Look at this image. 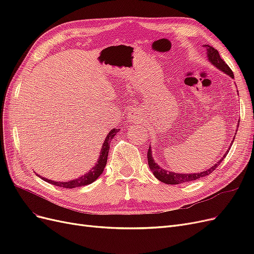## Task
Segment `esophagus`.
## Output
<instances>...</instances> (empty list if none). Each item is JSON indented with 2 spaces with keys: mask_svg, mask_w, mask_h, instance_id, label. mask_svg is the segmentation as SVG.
I'll use <instances>...</instances> for the list:
<instances>
[{
  "mask_svg": "<svg viewBox=\"0 0 254 254\" xmlns=\"http://www.w3.org/2000/svg\"><path fill=\"white\" fill-rule=\"evenodd\" d=\"M139 118H140V114H137L136 112H134V111H130L129 113H128V120L130 121V122H135L136 120H139Z\"/></svg>",
  "mask_w": 254,
  "mask_h": 254,
  "instance_id": "obj_1",
  "label": "esophagus"
}]
</instances>
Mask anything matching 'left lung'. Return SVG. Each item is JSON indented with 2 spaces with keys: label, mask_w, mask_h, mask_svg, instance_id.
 I'll return each mask as SVG.
<instances>
[{
  "label": "left lung",
  "mask_w": 254,
  "mask_h": 254,
  "mask_svg": "<svg viewBox=\"0 0 254 254\" xmlns=\"http://www.w3.org/2000/svg\"><path fill=\"white\" fill-rule=\"evenodd\" d=\"M203 48L206 49L207 60H209L215 67H217L218 70H220L221 72H224L225 74L230 76L231 78H234L233 72L231 71V68L228 66V64L225 63V61L220 58L218 51L215 50L213 47H211V45H209V44H204ZM234 139H235V137H233V141H234ZM233 141H232V143H233ZM232 143H231V145H232ZM229 149L226 151L225 155L221 157V159H219L213 166H211L210 168H207L206 171H202L200 173H193V174H182V173H174V172H171V171L163 170L162 167L158 165L155 162V160H153L151 146H149L148 153H147L148 165H149L150 171L152 172L153 175H155V177L159 181L166 183V184H180V183H184V182H190V181L200 179V178H202V177L210 175L213 171L216 170V167L221 163V161H224L225 157L228 155Z\"/></svg>",
  "instance_id": "8db88e82"
}]
</instances>
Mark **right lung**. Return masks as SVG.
<instances>
[{"mask_svg":"<svg viewBox=\"0 0 254 254\" xmlns=\"http://www.w3.org/2000/svg\"><path fill=\"white\" fill-rule=\"evenodd\" d=\"M119 131H120V129H117V128H113V129L110 130V132L107 134V136H106L104 144L102 145V150H101V152H99L97 162L88 173L78 177V178L63 182V181L50 180V179L44 178V177H41L40 175H38V177H40V178L42 180H44L45 182H49L51 184H54V186L64 188V189H74V188L84 187V186H88V184H91L92 182H94L98 178V177L103 174L104 168L107 164V158H108L111 140L113 139L114 135L117 134Z\"/></svg>","mask_w":254,"mask_h":254,"instance_id":"1","label":"right lung"}]
</instances>
